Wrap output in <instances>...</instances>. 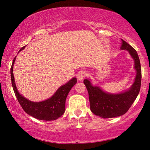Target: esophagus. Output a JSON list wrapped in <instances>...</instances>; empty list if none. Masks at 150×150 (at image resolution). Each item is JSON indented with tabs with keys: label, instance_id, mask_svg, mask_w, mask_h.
Masks as SVG:
<instances>
[{
	"label": "esophagus",
	"instance_id": "34e87169",
	"mask_svg": "<svg viewBox=\"0 0 150 150\" xmlns=\"http://www.w3.org/2000/svg\"><path fill=\"white\" fill-rule=\"evenodd\" d=\"M86 76H87V74H86L85 71H79V74H78L77 78L79 81H83V79Z\"/></svg>",
	"mask_w": 150,
	"mask_h": 150
}]
</instances>
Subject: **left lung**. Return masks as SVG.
Listing matches in <instances>:
<instances>
[{"label": "left lung", "instance_id": "obj_1", "mask_svg": "<svg viewBox=\"0 0 150 150\" xmlns=\"http://www.w3.org/2000/svg\"><path fill=\"white\" fill-rule=\"evenodd\" d=\"M122 50H128L134 60V68L137 70L134 83L127 91L118 94H110L102 91L98 87L91 85L89 80L85 79V84L89 93L90 109L96 115L102 118H112L126 113L136 100L141 89V67L138 54L124 40H122Z\"/></svg>", "mask_w": 150, "mask_h": 150}]
</instances>
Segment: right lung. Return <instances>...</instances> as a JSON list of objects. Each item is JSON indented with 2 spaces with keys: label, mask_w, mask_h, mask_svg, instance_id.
Instances as JSON below:
<instances>
[{
  "label": "right lung",
  "mask_w": 150,
  "mask_h": 150,
  "mask_svg": "<svg viewBox=\"0 0 150 150\" xmlns=\"http://www.w3.org/2000/svg\"><path fill=\"white\" fill-rule=\"evenodd\" d=\"M24 48V46L22 47L20 51L23 50ZM16 57L13 59L11 67V84L14 93L22 109L29 115L40 120L52 121L60 117L65 112V100H66L67 94L69 93L73 86L76 83V79L73 78L68 83L61 86L52 97L45 101L40 102L29 101L22 95H20L16 87L15 80H14L13 74V66L16 61Z\"/></svg>",
  "instance_id": "1"
}]
</instances>
